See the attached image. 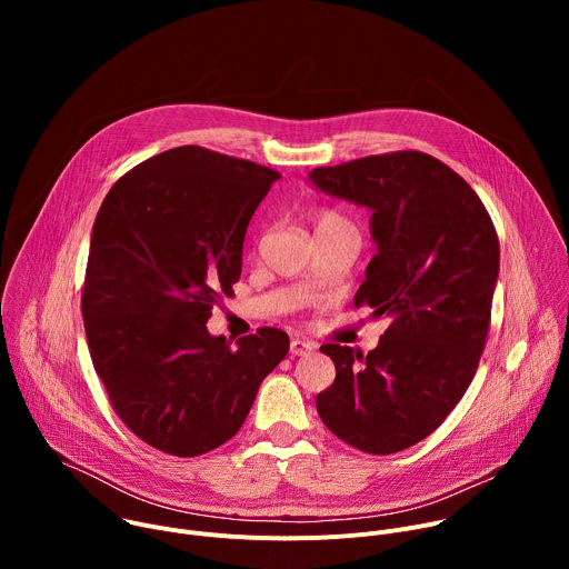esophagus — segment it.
I'll use <instances>...</instances> for the list:
<instances>
[{"label":"esophagus","mask_w":569,"mask_h":569,"mask_svg":"<svg viewBox=\"0 0 569 569\" xmlns=\"http://www.w3.org/2000/svg\"><path fill=\"white\" fill-rule=\"evenodd\" d=\"M312 349H315V345L308 342V340H301V338H295V340L290 342V353H292V356H306V353H310Z\"/></svg>","instance_id":"obj_1"}]
</instances>
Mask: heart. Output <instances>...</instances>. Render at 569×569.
<instances>
[{
  "label": "heart",
  "mask_w": 569,
  "mask_h": 569,
  "mask_svg": "<svg viewBox=\"0 0 569 569\" xmlns=\"http://www.w3.org/2000/svg\"><path fill=\"white\" fill-rule=\"evenodd\" d=\"M331 224H347V218L333 209H323L315 216V229L331 227Z\"/></svg>",
  "instance_id": "1"
}]
</instances>
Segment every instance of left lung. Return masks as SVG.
Returning <instances> with one entry per match:
<instances>
[{
	"label": "left lung",
	"instance_id": "obj_1",
	"mask_svg": "<svg viewBox=\"0 0 569 569\" xmlns=\"http://www.w3.org/2000/svg\"><path fill=\"white\" fill-rule=\"evenodd\" d=\"M308 182L371 211L378 252L356 306L391 319L367 356L319 349L336 362V382L317 393V412L345 443L393 455L432 435L477 371L500 272L498 233L468 182L419 150L321 167Z\"/></svg>",
	"mask_w": 569,
	"mask_h": 569
}]
</instances>
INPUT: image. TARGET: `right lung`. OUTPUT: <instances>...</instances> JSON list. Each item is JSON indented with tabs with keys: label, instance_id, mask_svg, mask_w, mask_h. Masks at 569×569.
<instances>
[{
	"label": "right lung",
	"instance_id": "add662e5",
	"mask_svg": "<svg viewBox=\"0 0 569 569\" xmlns=\"http://www.w3.org/2000/svg\"><path fill=\"white\" fill-rule=\"evenodd\" d=\"M279 178L180 146L128 171L99 209L80 301L90 356L121 421L161 452L198 457L229 441L290 349L279 329H259L236 349L207 331Z\"/></svg>",
	"mask_w": 569,
	"mask_h": 569
}]
</instances>
